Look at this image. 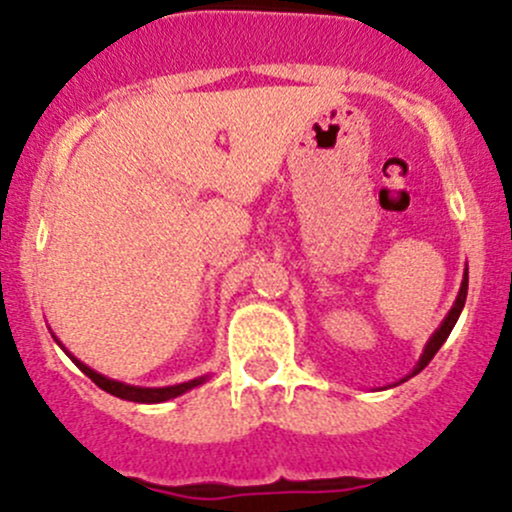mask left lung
<instances>
[{
  "mask_svg": "<svg viewBox=\"0 0 512 512\" xmlns=\"http://www.w3.org/2000/svg\"><path fill=\"white\" fill-rule=\"evenodd\" d=\"M466 294H468V267H466V272H463V282H461V289H458V297H456V302H453L451 312L446 314V319H443V322H441V327H438L436 332H433V337L428 339L426 349H423L421 359H418V364L414 366V371H411V376H416L418 371H423V369H426V366H428V361H431L433 356H436L438 349L443 347V342H446V339H448V334H451V329L456 327L458 317H461V312H463V304H466ZM404 381H406V379H404Z\"/></svg>",
  "mask_w": 512,
  "mask_h": 512,
  "instance_id": "left-lung-1",
  "label": "left lung"
}]
</instances>
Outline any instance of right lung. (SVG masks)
<instances>
[{
  "label": "right lung",
  "instance_id": "right-lung-1",
  "mask_svg": "<svg viewBox=\"0 0 512 512\" xmlns=\"http://www.w3.org/2000/svg\"><path fill=\"white\" fill-rule=\"evenodd\" d=\"M56 342H59V339H56ZM59 347H61V342H59ZM61 349H64V347H61ZM64 352H66V349H64ZM66 354H69V352H66ZM71 361H74V364L79 366V369L84 371V374L89 376L91 381H94L98 389L108 391V394L118 396V399L136 401V404H160V401L175 399V396H180V394H185V391L195 389V386H200L205 379H208V376H200V379L183 381V384H175V386H158V389H146V386H131V384H123V381L108 379V376L98 374V371L91 369V366H86L84 361H79L76 356H71Z\"/></svg>",
  "mask_w": 512,
  "mask_h": 512
}]
</instances>
